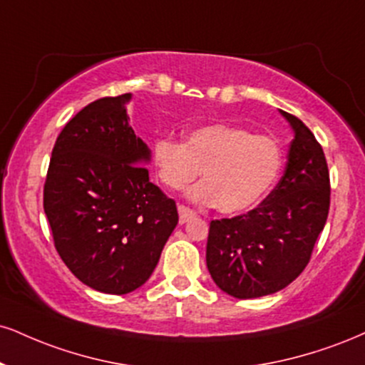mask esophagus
<instances>
[{
    "label": "esophagus",
    "mask_w": 365,
    "mask_h": 365,
    "mask_svg": "<svg viewBox=\"0 0 365 365\" xmlns=\"http://www.w3.org/2000/svg\"><path fill=\"white\" fill-rule=\"evenodd\" d=\"M178 214H180V225H185L188 219L195 217V210H192L190 207H187V205L183 204L178 205Z\"/></svg>",
    "instance_id": "esophagus-1"
}]
</instances>
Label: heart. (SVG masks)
<instances>
[{
	"mask_svg": "<svg viewBox=\"0 0 365 365\" xmlns=\"http://www.w3.org/2000/svg\"><path fill=\"white\" fill-rule=\"evenodd\" d=\"M153 161L158 177L170 188H183L202 170L204 182L190 192L192 199L214 204L225 214H238L270 190L282 166V153L269 135L216 122L192 129L187 143L156 139Z\"/></svg>",
	"mask_w": 365,
	"mask_h": 365,
	"instance_id": "obj_1",
	"label": "heart"
}]
</instances>
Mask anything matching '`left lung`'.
Instances as JSON below:
<instances>
[{
  "instance_id": "1",
  "label": "left lung",
  "mask_w": 365,
  "mask_h": 365,
  "mask_svg": "<svg viewBox=\"0 0 365 365\" xmlns=\"http://www.w3.org/2000/svg\"><path fill=\"white\" fill-rule=\"evenodd\" d=\"M294 129L287 166L258 207L210 221L207 269L238 299L269 296L299 277L330 210V171L322 144L304 122L280 110Z\"/></svg>"
}]
</instances>
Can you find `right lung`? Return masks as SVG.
<instances>
[{"instance_id": "right-lung-1", "label": "right lung", "mask_w": 365, "mask_h": 365, "mask_svg": "<svg viewBox=\"0 0 365 365\" xmlns=\"http://www.w3.org/2000/svg\"><path fill=\"white\" fill-rule=\"evenodd\" d=\"M130 93L95 100L52 149L43 210L54 247L73 275L105 294L151 277L178 225L177 204L149 182V149L129 125ZM140 164V167L137 165Z\"/></svg>"}]
</instances>
